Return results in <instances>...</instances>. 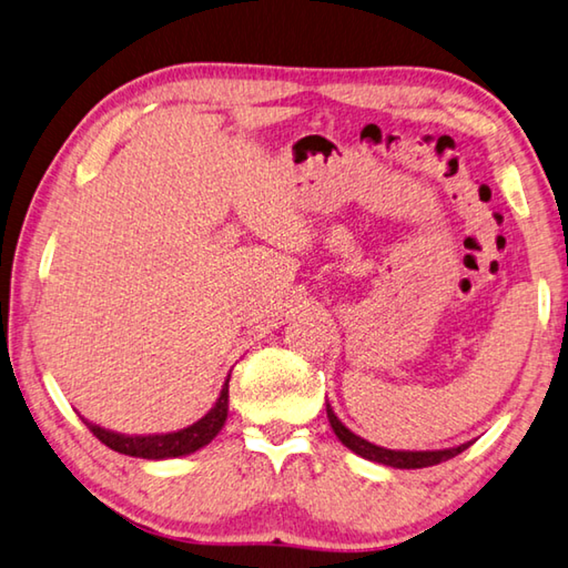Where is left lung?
I'll return each instance as SVG.
<instances>
[{
    "label": "left lung",
    "instance_id": "left-lung-1",
    "mask_svg": "<svg viewBox=\"0 0 568 568\" xmlns=\"http://www.w3.org/2000/svg\"><path fill=\"white\" fill-rule=\"evenodd\" d=\"M327 419H329V427L337 435V439L343 442L347 449H353L355 455H359L363 459L369 462H377V464H387V467H395V469H422V467H432V464H439V462H447L452 457H457L459 452H464L469 447L467 445H459V447H449V449H427V452H409V449H385V447H377L373 442H367L363 437H357L355 432H349L343 422L337 419V415L329 407L327 402Z\"/></svg>",
    "mask_w": 568,
    "mask_h": 568
}]
</instances>
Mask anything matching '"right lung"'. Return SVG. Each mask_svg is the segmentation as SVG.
Returning a JSON list of instances; mask_svg holds the SVG:
<instances>
[{"label":"right lung","mask_w":568,"mask_h":568,"mask_svg":"<svg viewBox=\"0 0 568 568\" xmlns=\"http://www.w3.org/2000/svg\"><path fill=\"white\" fill-rule=\"evenodd\" d=\"M229 379L225 377L223 389L215 405L209 409V415H203L199 422L183 427L179 432H166V435H121V432H111L94 425V422L84 419V425L94 432V437L104 442V445L119 455L141 457V459H171L193 455L201 447L211 445V439L219 435L229 417Z\"/></svg>","instance_id":"1"}]
</instances>
